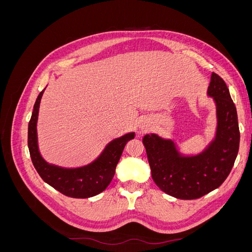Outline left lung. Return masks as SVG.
Returning <instances> with one entry per match:
<instances>
[{
  "label": "left lung",
  "mask_w": 252,
  "mask_h": 252,
  "mask_svg": "<svg viewBox=\"0 0 252 252\" xmlns=\"http://www.w3.org/2000/svg\"><path fill=\"white\" fill-rule=\"evenodd\" d=\"M208 95L217 104L216 140L201 155L182 157L171 140L157 134L143 139L151 175L165 193L182 200H195L223 184L234 165L240 147L236 108L226 83L212 72Z\"/></svg>",
  "instance_id": "left-lung-1"
}]
</instances>
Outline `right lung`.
Listing matches in <instances>:
<instances>
[{
  "label": "right lung",
  "instance_id": "right-lung-1",
  "mask_svg": "<svg viewBox=\"0 0 252 252\" xmlns=\"http://www.w3.org/2000/svg\"><path fill=\"white\" fill-rule=\"evenodd\" d=\"M44 90L36 97L28 125V148L34 168L44 182L67 196L86 199L101 193L110 184L125 145L134 138V133L113 140L94 163L81 168L66 169L50 165L44 161L37 148L36 121Z\"/></svg>",
  "mask_w": 252,
  "mask_h": 252
}]
</instances>
